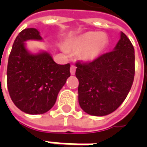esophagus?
<instances>
[{
  "instance_id": "esophagus-1",
  "label": "esophagus",
  "mask_w": 147,
  "mask_h": 147,
  "mask_svg": "<svg viewBox=\"0 0 147 147\" xmlns=\"http://www.w3.org/2000/svg\"><path fill=\"white\" fill-rule=\"evenodd\" d=\"M75 71H76V67L75 65H71L70 67V74L72 75H74L75 74Z\"/></svg>"
}]
</instances>
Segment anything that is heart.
I'll return each mask as SVG.
<instances>
[{
    "mask_svg": "<svg viewBox=\"0 0 147 147\" xmlns=\"http://www.w3.org/2000/svg\"><path fill=\"white\" fill-rule=\"evenodd\" d=\"M108 44L106 34L99 32H87L74 37L68 43L73 50H82V57L86 60L96 59L103 52Z\"/></svg>",
    "mask_w": 147,
    "mask_h": 147,
    "instance_id": "1",
    "label": "heart"
}]
</instances>
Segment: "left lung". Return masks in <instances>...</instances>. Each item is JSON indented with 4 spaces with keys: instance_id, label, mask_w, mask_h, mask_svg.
<instances>
[{
    "instance_id": "obj_1",
    "label": "left lung",
    "mask_w": 147,
    "mask_h": 147,
    "mask_svg": "<svg viewBox=\"0 0 147 147\" xmlns=\"http://www.w3.org/2000/svg\"><path fill=\"white\" fill-rule=\"evenodd\" d=\"M78 102L87 114L107 115L117 110L127 97L135 74L134 48L121 32L114 51L92 62L76 63Z\"/></svg>"
}]
</instances>
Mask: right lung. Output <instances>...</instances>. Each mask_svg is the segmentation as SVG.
<instances>
[{
  "label": "right lung",
  "instance_id": "1",
  "mask_svg": "<svg viewBox=\"0 0 147 147\" xmlns=\"http://www.w3.org/2000/svg\"><path fill=\"white\" fill-rule=\"evenodd\" d=\"M36 28L21 31L14 40L7 65V87L14 104L23 112L41 115L50 110L70 76V65H58L47 52L29 53L24 42L42 40Z\"/></svg>",
  "mask_w": 147,
  "mask_h": 147
}]
</instances>
